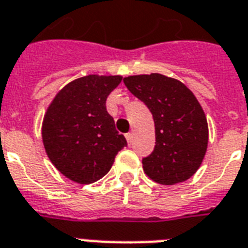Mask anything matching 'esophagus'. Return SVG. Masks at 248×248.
<instances>
[{"instance_id": "esophagus-1", "label": "esophagus", "mask_w": 248, "mask_h": 248, "mask_svg": "<svg viewBox=\"0 0 248 248\" xmlns=\"http://www.w3.org/2000/svg\"><path fill=\"white\" fill-rule=\"evenodd\" d=\"M126 140H127L128 145H131V143H132V134H131V132H127V134H126Z\"/></svg>"}]
</instances>
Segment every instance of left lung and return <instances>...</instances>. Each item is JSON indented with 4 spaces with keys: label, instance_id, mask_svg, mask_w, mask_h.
I'll use <instances>...</instances> for the list:
<instances>
[{
    "label": "left lung",
    "instance_id": "obj_1",
    "mask_svg": "<svg viewBox=\"0 0 248 248\" xmlns=\"http://www.w3.org/2000/svg\"><path fill=\"white\" fill-rule=\"evenodd\" d=\"M124 82L154 116L156 145L143 158L145 174L161 185L191 178L208 145L207 118L195 94L182 82L157 73L132 75Z\"/></svg>",
    "mask_w": 248,
    "mask_h": 248
}]
</instances>
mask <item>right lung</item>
I'll return each instance as SVG.
<instances>
[{
	"instance_id": "add662e5",
	"label": "right lung",
	"mask_w": 248,
	"mask_h": 248,
	"mask_svg": "<svg viewBox=\"0 0 248 248\" xmlns=\"http://www.w3.org/2000/svg\"><path fill=\"white\" fill-rule=\"evenodd\" d=\"M122 80L120 75H87L66 84L43 121V143L49 160L66 178L93 183L110 170L127 145L116 130L105 103Z\"/></svg>"
}]
</instances>
